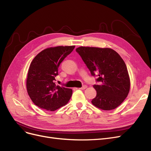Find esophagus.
Masks as SVG:
<instances>
[{
  "mask_svg": "<svg viewBox=\"0 0 151 151\" xmlns=\"http://www.w3.org/2000/svg\"><path fill=\"white\" fill-rule=\"evenodd\" d=\"M87 88V86L86 85H83L81 88H80V89H81V90H85V89Z\"/></svg>",
  "mask_w": 151,
  "mask_h": 151,
  "instance_id": "obj_1",
  "label": "esophagus"
}]
</instances>
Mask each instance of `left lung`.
Returning a JSON list of instances; mask_svg holds the SVG:
<instances>
[{"label": "left lung", "mask_w": 151, "mask_h": 151, "mask_svg": "<svg viewBox=\"0 0 151 151\" xmlns=\"http://www.w3.org/2000/svg\"><path fill=\"white\" fill-rule=\"evenodd\" d=\"M90 70L96 76L99 85H94L96 96L92 104L106 111L114 109L124 101L130 90L126 65L120 55L109 48L80 47L76 48Z\"/></svg>", "instance_id": "8db88e82"}]
</instances>
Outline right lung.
Masks as SVG:
<instances>
[{
    "mask_svg": "<svg viewBox=\"0 0 151 151\" xmlns=\"http://www.w3.org/2000/svg\"><path fill=\"white\" fill-rule=\"evenodd\" d=\"M75 46H58L45 49L33 58L27 79V90L33 103L39 108L53 111L68 103L72 90L56 85L60 63Z\"/></svg>",
    "mask_w": 151,
    "mask_h": 151,
    "instance_id": "obj_1",
    "label": "right lung"
}]
</instances>
